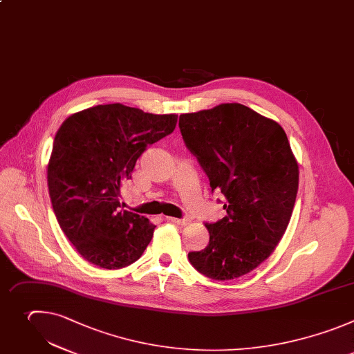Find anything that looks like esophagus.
<instances>
[{"label":"esophagus","mask_w":354,"mask_h":354,"mask_svg":"<svg viewBox=\"0 0 354 354\" xmlns=\"http://www.w3.org/2000/svg\"><path fill=\"white\" fill-rule=\"evenodd\" d=\"M167 221L169 222H171V223H176V225H180V226H187V225H189V219H177V218H167Z\"/></svg>","instance_id":"esophagus-1"}]
</instances>
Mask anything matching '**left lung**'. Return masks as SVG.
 Listing matches in <instances>:
<instances>
[{
  "label": "left lung",
  "instance_id": "left-lung-1",
  "mask_svg": "<svg viewBox=\"0 0 354 354\" xmlns=\"http://www.w3.org/2000/svg\"><path fill=\"white\" fill-rule=\"evenodd\" d=\"M187 148L226 198L227 216L207 223L209 244L188 254L215 280H232L259 266L283 237L297 196L299 163L276 121L240 103L180 115Z\"/></svg>",
  "mask_w": 354,
  "mask_h": 354
}]
</instances>
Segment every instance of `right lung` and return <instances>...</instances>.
Masks as SVG:
<instances>
[{"label":"right lung","mask_w":354,"mask_h":354,"mask_svg":"<svg viewBox=\"0 0 354 354\" xmlns=\"http://www.w3.org/2000/svg\"><path fill=\"white\" fill-rule=\"evenodd\" d=\"M177 114H152L121 103L69 115L58 128L47 184L58 225L88 262L120 269L144 254L155 225L120 210V188L147 147L171 133Z\"/></svg>","instance_id":"add662e5"}]
</instances>
